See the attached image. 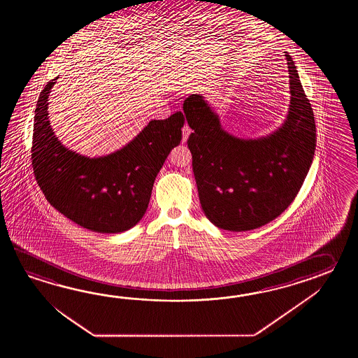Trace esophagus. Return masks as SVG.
I'll list each match as a JSON object with an SVG mask.
<instances>
[{
  "label": "esophagus",
  "instance_id": "34e87169",
  "mask_svg": "<svg viewBox=\"0 0 358 358\" xmlns=\"http://www.w3.org/2000/svg\"><path fill=\"white\" fill-rule=\"evenodd\" d=\"M182 142H187V139H188V138H189L190 133H192V129H190L189 125H187V124H185V125H184V127H182Z\"/></svg>",
  "mask_w": 358,
  "mask_h": 358
}]
</instances>
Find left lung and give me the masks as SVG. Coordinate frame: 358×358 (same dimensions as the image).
I'll list each match as a JSON object with an SVG mask.
<instances>
[{
    "label": "left lung",
    "mask_w": 358,
    "mask_h": 358,
    "mask_svg": "<svg viewBox=\"0 0 358 358\" xmlns=\"http://www.w3.org/2000/svg\"><path fill=\"white\" fill-rule=\"evenodd\" d=\"M287 61L289 111L270 136L242 139L229 134L201 94L182 103L193 130L188 147L198 196L206 217L217 228L245 231L274 220L293 202L310 170L315 117L289 55Z\"/></svg>",
    "instance_id": "1"
}]
</instances>
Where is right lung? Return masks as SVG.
Returning <instances> with one entry per match:
<instances>
[{
	"label": "right lung",
	"instance_id": "add662e5",
	"mask_svg": "<svg viewBox=\"0 0 358 358\" xmlns=\"http://www.w3.org/2000/svg\"><path fill=\"white\" fill-rule=\"evenodd\" d=\"M57 78L41 92L34 111L31 165L39 188L59 213L83 228L106 234L129 230L143 217L155 179L180 143L184 115L152 120L116 152L91 159L70 151L51 128L47 101Z\"/></svg>",
	"mask_w": 358,
	"mask_h": 358
}]
</instances>
